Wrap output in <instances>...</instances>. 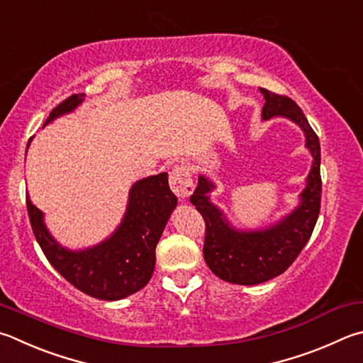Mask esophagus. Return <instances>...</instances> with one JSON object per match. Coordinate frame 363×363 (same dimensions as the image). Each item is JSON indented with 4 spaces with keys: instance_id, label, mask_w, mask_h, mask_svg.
I'll return each mask as SVG.
<instances>
[{
    "instance_id": "esophagus-1",
    "label": "esophagus",
    "mask_w": 363,
    "mask_h": 363,
    "mask_svg": "<svg viewBox=\"0 0 363 363\" xmlns=\"http://www.w3.org/2000/svg\"><path fill=\"white\" fill-rule=\"evenodd\" d=\"M169 187L179 199H187L194 192V179L187 164H177L169 173Z\"/></svg>"
}]
</instances>
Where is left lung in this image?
I'll use <instances>...</instances> for the list:
<instances>
[{
  "label": "left lung",
  "instance_id": "obj_1",
  "mask_svg": "<svg viewBox=\"0 0 363 363\" xmlns=\"http://www.w3.org/2000/svg\"><path fill=\"white\" fill-rule=\"evenodd\" d=\"M265 96L262 117L268 121L282 116L300 125L306 136V147L313 154L306 189L301 203L292 214L276 225L260 232H236L225 217L209 201L208 194L214 189L206 177H199L194 195L190 196L196 211L203 216L204 230L203 255L211 272L232 284L254 286L273 279L286 272L311 238L320 211V144L298 104L286 95L260 89Z\"/></svg>",
  "mask_w": 363,
  "mask_h": 363
}]
</instances>
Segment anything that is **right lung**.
I'll list each match as a JSON object with an SVG mask.
<instances>
[{
  "instance_id": "1",
  "label": "right lung",
  "mask_w": 363,
  "mask_h": 363,
  "mask_svg": "<svg viewBox=\"0 0 363 363\" xmlns=\"http://www.w3.org/2000/svg\"><path fill=\"white\" fill-rule=\"evenodd\" d=\"M81 101V95H71L52 109L45 123L71 113ZM176 203L167 173L138 181L130 190L127 213L116 233L95 247L71 252L52 238L43 213L26 196L33 233L45 259L79 291L108 301L138 292L152 278L157 242Z\"/></svg>"
}]
</instances>
